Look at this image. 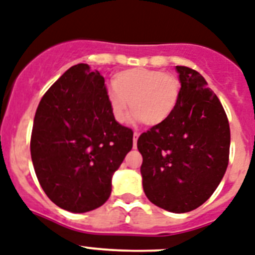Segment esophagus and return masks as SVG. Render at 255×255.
<instances>
[{
  "instance_id": "esophagus-1",
  "label": "esophagus",
  "mask_w": 255,
  "mask_h": 255,
  "mask_svg": "<svg viewBox=\"0 0 255 255\" xmlns=\"http://www.w3.org/2000/svg\"><path fill=\"white\" fill-rule=\"evenodd\" d=\"M138 138H139V132L134 131V148L136 147V142H138Z\"/></svg>"
}]
</instances>
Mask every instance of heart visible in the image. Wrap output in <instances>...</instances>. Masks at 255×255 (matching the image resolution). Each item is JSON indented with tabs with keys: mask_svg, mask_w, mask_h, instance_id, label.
Segmentation results:
<instances>
[{
	"mask_svg": "<svg viewBox=\"0 0 255 255\" xmlns=\"http://www.w3.org/2000/svg\"><path fill=\"white\" fill-rule=\"evenodd\" d=\"M180 95L179 80L161 69L131 68L115 75L107 89V102L117 123L130 115L145 126H160L170 119Z\"/></svg>",
	"mask_w": 255,
	"mask_h": 255,
	"instance_id": "1",
	"label": "heart"
}]
</instances>
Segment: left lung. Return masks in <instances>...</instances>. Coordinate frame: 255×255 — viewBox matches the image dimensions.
Wrapping results in <instances>:
<instances>
[{
	"mask_svg": "<svg viewBox=\"0 0 255 255\" xmlns=\"http://www.w3.org/2000/svg\"><path fill=\"white\" fill-rule=\"evenodd\" d=\"M177 108L166 123L140 134L143 190L149 201L171 213L199 208L213 195L227 169L231 132L225 108L205 78L177 65Z\"/></svg>",
	"mask_w": 255,
	"mask_h": 255,
	"instance_id": "8db88e82",
	"label": "left lung"
}]
</instances>
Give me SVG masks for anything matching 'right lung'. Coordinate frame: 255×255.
I'll list each match as a JSON object with an SVG mask.
<instances>
[{"mask_svg": "<svg viewBox=\"0 0 255 255\" xmlns=\"http://www.w3.org/2000/svg\"><path fill=\"white\" fill-rule=\"evenodd\" d=\"M132 148V130L113 119L103 76L73 65L51 85L34 115L30 156L51 201L72 213L99 208L112 174Z\"/></svg>", "mask_w": 255, "mask_h": 255, "instance_id": "1", "label": "right lung"}]
</instances>
